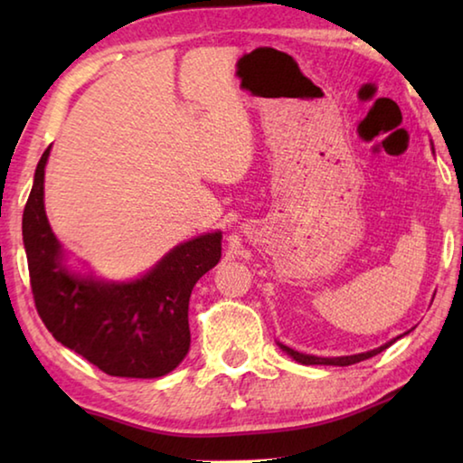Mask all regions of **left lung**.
<instances>
[{"mask_svg":"<svg viewBox=\"0 0 463 463\" xmlns=\"http://www.w3.org/2000/svg\"><path fill=\"white\" fill-rule=\"evenodd\" d=\"M398 339V336H396ZM394 339V341H396ZM394 341H390V343H386V345H382V347H378V349H372V351H367V354H357V355H345V357H317V355H304V354H298V351H294V349H289V347H286V345H281L279 343V347L286 351V354L292 357V359H296L298 364H304V365H354V364H359V362H364V359H370V357H373V355H378V354H382L383 349H388L392 343Z\"/></svg>","mask_w":463,"mask_h":463,"instance_id":"obj_1","label":"left lung"}]
</instances>
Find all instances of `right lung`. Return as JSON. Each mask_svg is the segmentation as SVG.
<instances>
[{"mask_svg": "<svg viewBox=\"0 0 463 463\" xmlns=\"http://www.w3.org/2000/svg\"><path fill=\"white\" fill-rule=\"evenodd\" d=\"M49 153L51 146L38 161L22 218L38 317L54 339L108 375L161 378L190 349V296L195 281L221 261L222 234L182 242L135 281L77 276L62 263V249L44 213Z\"/></svg>", "mask_w": 463, "mask_h": 463, "instance_id": "1", "label": "right lung"}]
</instances>
